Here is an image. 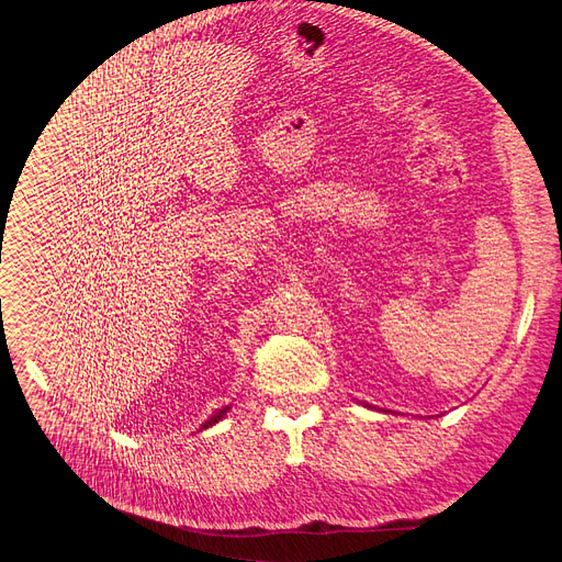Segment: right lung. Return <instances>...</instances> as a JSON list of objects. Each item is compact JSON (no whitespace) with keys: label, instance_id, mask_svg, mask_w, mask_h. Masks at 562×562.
Returning <instances> with one entry per match:
<instances>
[{"label":"right lung","instance_id":"obj_1","mask_svg":"<svg viewBox=\"0 0 562 562\" xmlns=\"http://www.w3.org/2000/svg\"><path fill=\"white\" fill-rule=\"evenodd\" d=\"M226 412H228V407H224V409H217V412H215V414H213V416H211V418H209V420H206V423H204V425H202V427H204V429H206V427H211V425H215V423H217V420H222V418H224V414H226Z\"/></svg>","mask_w":562,"mask_h":562}]
</instances>
